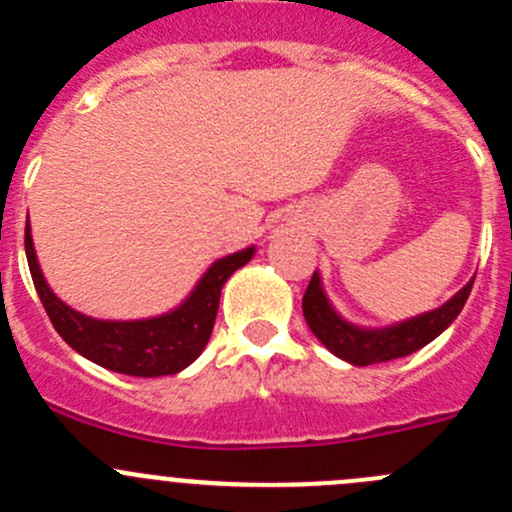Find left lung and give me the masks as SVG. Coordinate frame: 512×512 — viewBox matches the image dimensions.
<instances>
[{"label": "left lung", "mask_w": 512, "mask_h": 512, "mask_svg": "<svg viewBox=\"0 0 512 512\" xmlns=\"http://www.w3.org/2000/svg\"><path fill=\"white\" fill-rule=\"evenodd\" d=\"M473 280L431 312L416 314V317L386 324V327H359L337 312V307L329 302L327 292H324L322 277H319V272H314L302 297V312L314 337L334 356L354 366L381 364V361L414 354L428 342H433L438 334L446 332L453 319L461 314L463 304L471 294Z\"/></svg>", "instance_id": "left-lung-1"}]
</instances>
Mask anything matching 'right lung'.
Wrapping results in <instances>:
<instances>
[{"mask_svg":"<svg viewBox=\"0 0 512 512\" xmlns=\"http://www.w3.org/2000/svg\"><path fill=\"white\" fill-rule=\"evenodd\" d=\"M24 247L34 287L59 337L94 364L128 376H170L193 364L213 334L223 285L255 257V245H250L215 260L178 307L156 317L98 319L56 297L36 260L29 225Z\"/></svg>","mask_w":512,"mask_h":512,"instance_id":"add662e5","label":"right lung"}]
</instances>
